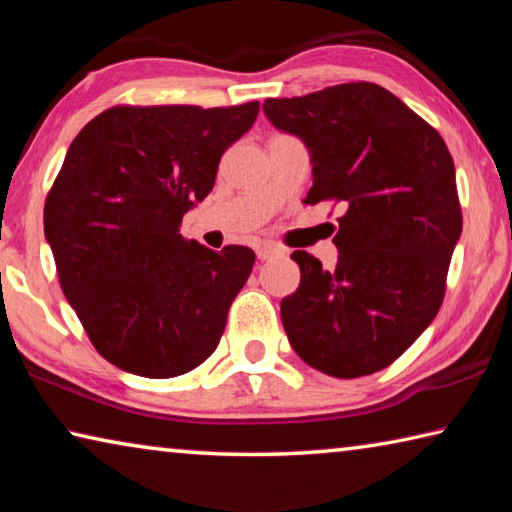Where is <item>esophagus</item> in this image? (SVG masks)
<instances>
[{"instance_id":"obj_1","label":"esophagus","mask_w":512,"mask_h":512,"mask_svg":"<svg viewBox=\"0 0 512 512\" xmlns=\"http://www.w3.org/2000/svg\"><path fill=\"white\" fill-rule=\"evenodd\" d=\"M277 255H284V250L277 246H271V244H264L257 248V259H262V262H266V259H273Z\"/></svg>"}]
</instances>
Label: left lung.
I'll return each instance as SVG.
<instances>
[{"mask_svg":"<svg viewBox=\"0 0 512 512\" xmlns=\"http://www.w3.org/2000/svg\"><path fill=\"white\" fill-rule=\"evenodd\" d=\"M264 112L307 144L314 185L305 203L345 205L334 271L307 250L291 255L300 287L282 300L284 332L325 375H372L402 357L443 305L463 230L452 155L436 128L377 83L266 99Z\"/></svg>","mask_w":512,"mask_h":512,"instance_id":"left-lung-1","label":"left lung"}]
</instances>
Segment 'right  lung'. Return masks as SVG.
Listing matches in <instances>:
<instances>
[{
    "mask_svg": "<svg viewBox=\"0 0 512 512\" xmlns=\"http://www.w3.org/2000/svg\"><path fill=\"white\" fill-rule=\"evenodd\" d=\"M259 101L228 108L112 106L81 128L45 201L60 287L103 359L151 379L183 375L221 341L255 264L180 235Z\"/></svg>",
    "mask_w": 512,
    "mask_h": 512,
    "instance_id": "1",
    "label": "right lung"
}]
</instances>
